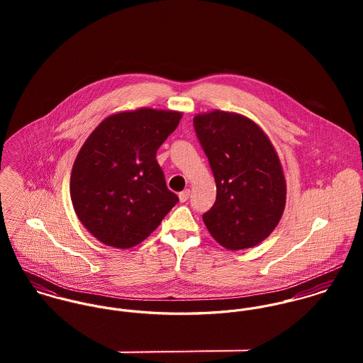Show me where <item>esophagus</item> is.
Here are the masks:
<instances>
[{
  "mask_svg": "<svg viewBox=\"0 0 363 363\" xmlns=\"http://www.w3.org/2000/svg\"><path fill=\"white\" fill-rule=\"evenodd\" d=\"M189 197H190V190H183L180 194H179V199H180V203H186L187 200H189Z\"/></svg>",
  "mask_w": 363,
  "mask_h": 363,
  "instance_id": "esophagus-1",
  "label": "esophagus"
}]
</instances>
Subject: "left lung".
I'll return each mask as SVG.
<instances>
[{"label":"left lung","instance_id":"1","mask_svg":"<svg viewBox=\"0 0 363 363\" xmlns=\"http://www.w3.org/2000/svg\"><path fill=\"white\" fill-rule=\"evenodd\" d=\"M215 177L216 200L203 215L212 238L229 250L261 243L278 225L286 184L271 141L250 118L213 110L194 117Z\"/></svg>","mask_w":363,"mask_h":363}]
</instances>
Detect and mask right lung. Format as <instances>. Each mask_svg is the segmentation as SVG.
<instances>
[{
	"label": "right lung",
	"mask_w": 363,
	"mask_h": 363,
	"mask_svg": "<svg viewBox=\"0 0 363 363\" xmlns=\"http://www.w3.org/2000/svg\"><path fill=\"white\" fill-rule=\"evenodd\" d=\"M180 118L172 110L121 111L104 118L82 145L72 166L71 201L82 225L104 245L137 246L177 204L156 151Z\"/></svg>",
	"instance_id": "add662e5"
}]
</instances>
